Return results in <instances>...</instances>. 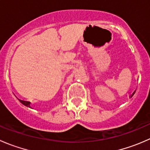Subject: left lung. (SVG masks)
<instances>
[{
    "mask_svg": "<svg viewBox=\"0 0 150 150\" xmlns=\"http://www.w3.org/2000/svg\"><path fill=\"white\" fill-rule=\"evenodd\" d=\"M134 93H135V92H134Z\"/></svg>",
    "mask_w": 150,
    "mask_h": 150,
    "instance_id": "1",
    "label": "left lung"
}]
</instances>
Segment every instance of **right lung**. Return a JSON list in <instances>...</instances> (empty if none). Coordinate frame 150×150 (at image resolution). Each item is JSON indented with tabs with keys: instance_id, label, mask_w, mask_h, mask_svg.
Wrapping results in <instances>:
<instances>
[{
	"instance_id": "add662e5",
	"label": "right lung",
	"mask_w": 150,
	"mask_h": 150,
	"mask_svg": "<svg viewBox=\"0 0 150 150\" xmlns=\"http://www.w3.org/2000/svg\"><path fill=\"white\" fill-rule=\"evenodd\" d=\"M21 103H22V104H24V105H25V106H26V107H30V102H25V101H22V102H21Z\"/></svg>"
}]
</instances>
